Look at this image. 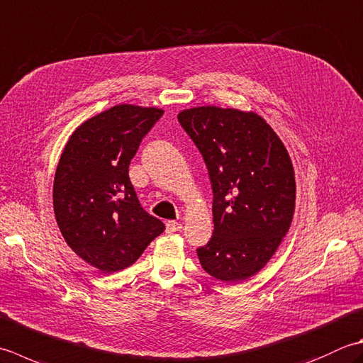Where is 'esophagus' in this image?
Masks as SVG:
<instances>
[{"label": "esophagus", "instance_id": "obj_1", "mask_svg": "<svg viewBox=\"0 0 363 363\" xmlns=\"http://www.w3.org/2000/svg\"><path fill=\"white\" fill-rule=\"evenodd\" d=\"M182 230V225L179 222H167V233L172 234V233H176V231H181Z\"/></svg>", "mask_w": 363, "mask_h": 363}]
</instances>
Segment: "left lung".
Segmentation results:
<instances>
[{"label":"left lung","instance_id":"obj_1","mask_svg":"<svg viewBox=\"0 0 363 363\" xmlns=\"http://www.w3.org/2000/svg\"><path fill=\"white\" fill-rule=\"evenodd\" d=\"M177 119L203 154L214 191V236L196 250L201 266L226 283L250 279L293 222L296 177L286 147L252 110L203 105Z\"/></svg>","mask_w":363,"mask_h":363}]
</instances>
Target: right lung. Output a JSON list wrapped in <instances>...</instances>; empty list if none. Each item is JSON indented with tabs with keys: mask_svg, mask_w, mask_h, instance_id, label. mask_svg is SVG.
I'll list each match as a JSON object with an SVG mask.
<instances>
[{
	"mask_svg": "<svg viewBox=\"0 0 363 363\" xmlns=\"http://www.w3.org/2000/svg\"><path fill=\"white\" fill-rule=\"evenodd\" d=\"M163 110L119 104L84 121L62 149L53 209L64 240L104 274L123 271L165 230L141 208L129 165Z\"/></svg>",
	"mask_w": 363,
	"mask_h": 363,
	"instance_id": "right-lung-1",
	"label": "right lung"
}]
</instances>
